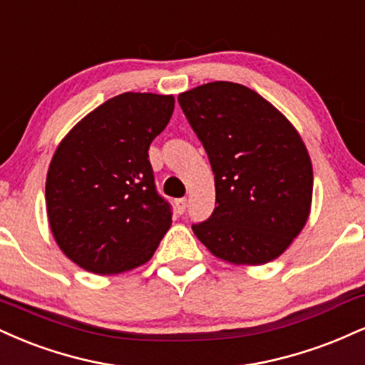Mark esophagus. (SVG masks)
<instances>
[{
  "label": "esophagus",
  "mask_w": 365,
  "mask_h": 365,
  "mask_svg": "<svg viewBox=\"0 0 365 365\" xmlns=\"http://www.w3.org/2000/svg\"><path fill=\"white\" fill-rule=\"evenodd\" d=\"M175 207H177L180 214H183V210H185V207H187V199H177V200H175Z\"/></svg>",
  "instance_id": "1"
}]
</instances>
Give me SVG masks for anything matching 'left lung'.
<instances>
[{
    "instance_id": "obj_1",
    "label": "left lung",
    "mask_w": 365,
    "mask_h": 365,
    "mask_svg": "<svg viewBox=\"0 0 365 365\" xmlns=\"http://www.w3.org/2000/svg\"><path fill=\"white\" fill-rule=\"evenodd\" d=\"M204 144L216 182V207L194 225L214 257L263 265L280 257L306 226L313 166L299 133L250 88L214 81L178 95Z\"/></svg>"
}]
</instances>
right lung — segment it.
Listing matches in <instances>:
<instances>
[{"instance_id": "1", "label": "right lung", "mask_w": 365, "mask_h": 365, "mask_svg": "<svg viewBox=\"0 0 365 365\" xmlns=\"http://www.w3.org/2000/svg\"><path fill=\"white\" fill-rule=\"evenodd\" d=\"M173 108V95L127 91L83 117L57 146L47 217L57 247L81 269L112 275L144 265L170 230L148 149Z\"/></svg>"}]
</instances>
